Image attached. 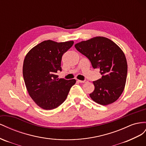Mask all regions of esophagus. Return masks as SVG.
Masks as SVG:
<instances>
[{"mask_svg": "<svg viewBox=\"0 0 146 146\" xmlns=\"http://www.w3.org/2000/svg\"><path fill=\"white\" fill-rule=\"evenodd\" d=\"M78 81L79 82H81V83H84V82H87V80H84V81H81V80H78Z\"/></svg>", "mask_w": 146, "mask_h": 146, "instance_id": "34e87169", "label": "esophagus"}]
</instances>
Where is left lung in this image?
Returning a JSON list of instances; mask_svg holds the SVG:
<instances>
[{
  "label": "left lung",
  "mask_w": 146,
  "mask_h": 146,
  "mask_svg": "<svg viewBox=\"0 0 146 146\" xmlns=\"http://www.w3.org/2000/svg\"><path fill=\"white\" fill-rule=\"evenodd\" d=\"M74 47L88 58L94 69H100L102 75L93 82L95 89L90 98L102 105L115 102L123 92L127 75V60L121 49L103 36L81 41Z\"/></svg>",
  "instance_id": "left-lung-1"
}]
</instances>
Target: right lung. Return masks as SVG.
<instances>
[{
    "label": "right lung",
    "instance_id": "obj_1",
    "mask_svg": "<svg viewBox=\"0 0 146 146\" xmlns=\"http://www.w3.org/2000/svg\"><path fill=\"white\" fill-rule=\"evenodd\" d=\"M73 41L57 43L46 40L33 48L25 57L23 73L29 95L42 109H55L67 97L75 80L58 79L62 72L64 54L72 46Z\"/></svg>",
    "mask_w": 146,
    "mask_h": 146
}]
</instances>
